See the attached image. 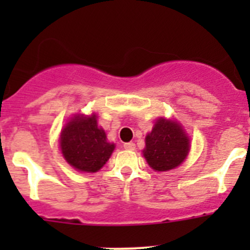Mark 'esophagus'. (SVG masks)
Wrapping results in <instances>:
<instances>
[{
  "mask_svg": "<svg viewBox=\"0 0 250 250\" xmlns=\"http://www.w3.org/2000/svg\"><path fill=\"white\" fill-rule=\"evenodd\" d=\"M124 149H125V150H135V144H134V143H125V144H124Z\"/></svg>",
  "mask_w": 250,
  "mask_h": 250,
  "instance_id": "1",
  "label": "esophagus"
}]
</instances>
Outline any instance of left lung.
Returning <instances> with one entry per match:
<instances>
[{
  "instance_id": "8db88e82",
  "label": "left lung",
  "mask_w": 250,
  "mask_h": 250,
  "mask_svg": "<svg viewBox=\"0 0 250 250\" xmlns=\"http://www.w3.org/2000/svg\"><path fill=\"white\" fill-rule=\"evenodd\" d=\"M190 150V140L176 120L160 118L145 138L143 150L147 164L155 171H167L182 164Z\"/></svg>"
}]
</instances>
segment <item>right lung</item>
Listing matches in <instances>:
<instances>
[{
  "instance_id": "1",
  "label": "right lung",
  "mask_w": 250,
  "mask_h": 250,
  "mask_svg": "<svg viewBox=\"0 0 250 250\" xmlns=\"http://www.w3.org/2000/svg\"><path fill=\"white\" fill-rule=\"evenodd\" d=\"M60 149L63 158L77 171L96 173L109 160L115 144L98 126L96 115H75L63 126L60 136Z\"/></svg>"
}]
</instances>
